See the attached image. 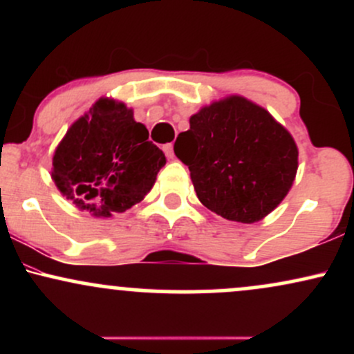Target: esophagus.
Masks as SVG:
<instances>
[{
  "label": "esophagus",
  "instance_id": "34e87169",
  "mask_svg": "<svg viewBox=\"0 0 354 354\" xmlns=\"http://www.w3.org/2000/svg\"><path fill=\"white\" fill-rule=\"evenodd\" d=\"M163 151H165V154L168 158H173L174 156V149H173V143H169V145H165L163 146Z\"/></svg>",
  "mask_w": 354,
  "mask_h": 354
}]
</instances>
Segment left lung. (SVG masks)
<instances>
[{
    "mask_svg": "<svg viewBox=\"0 0 354 354\" xmlns=\"http://www.w3.org/2000/svg\"><path fill=\"white\" fill-rule=\"evenodd\" d=\"M196 196L236 223L259 221L284 200L298 171V146L265 108L231 95L203 106L181 133ZM178 141V140H176Z\"/></svg>",
    "mask_w": 354,
    "mask_h": 354,
    "instance_id": "1",
    "label": "left lung"
}]
</instances>
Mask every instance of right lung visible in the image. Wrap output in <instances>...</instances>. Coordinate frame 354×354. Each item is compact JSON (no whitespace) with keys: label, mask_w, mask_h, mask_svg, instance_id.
<instances>
[{"label":"right lung","mask_w":354,"mask_h":354,"mask_svg":"<svg viewBox=\"0 0 354 354\" xmlns=\"http://www.w3.org/2000/svg\"><path fill=\"white\" fill-rule=\"evenodd\" d=\"M123 101L100 98L68 128L53 154L51 178L66 200L95 218H111L140 203L166 165Z\"/></svg>","instance_id":"obj_1"}]
</instances>
